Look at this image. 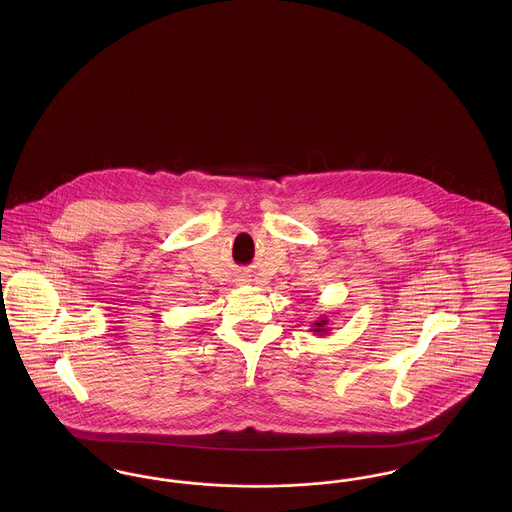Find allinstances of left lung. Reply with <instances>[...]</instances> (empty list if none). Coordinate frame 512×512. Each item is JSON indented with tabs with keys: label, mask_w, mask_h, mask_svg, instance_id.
Returning <instances> with one entry per match:
<instances>
[{
	"label": "left lung",
	"mask_w": 512,
	"mask_h": 512,
	"mask_svg": "<svg viewBox=\"0 0 512 512\" xmlns=\"http://www.w3.org/2000/svg\"><path fill=\"white\" fill-rule=\"evenodd\" d=\"M328 322H330L328 318L318 317V320H315V322L311 324V332H313V334H317V336H326V334L330 332Z\"/></svg>",
	"instance_id": "obj_1"
}]
</instances>
